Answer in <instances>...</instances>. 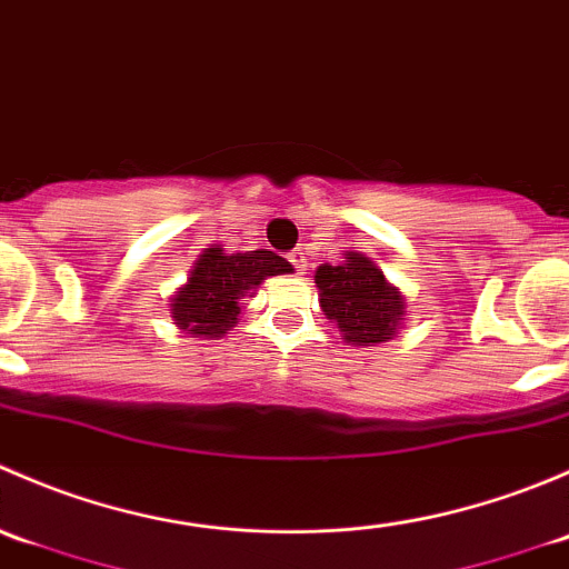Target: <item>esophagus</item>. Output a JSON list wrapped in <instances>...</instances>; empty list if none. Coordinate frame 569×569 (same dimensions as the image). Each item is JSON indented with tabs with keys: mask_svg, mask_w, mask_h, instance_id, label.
Here are the masks:
<instances>
[{
	"mask_svg": "<svg viewBox=\"0 0 569 569\" xmlns=\"http://www.w3.org/2000/svg\"><path fill=\"white\" fill-rule=\"evenodd\" d=\"M289 261H291V267L297 269V272H306V267H308V256L302 250H291L289 252Z\"/></svg>",
	"mask_w": 569,
	"mask_h": 569,
	"instance_id": "34e87169",
	"label": "esophagus"
}]
</instances>
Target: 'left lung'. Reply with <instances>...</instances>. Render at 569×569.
<instances>
[{"mask_svg":"<svg viewBox=\"0 0 569 569\" xmlns=\"http://www.w3.org/2000/svg\"><path fill=\"white\" fill-rule=\"evenodd\" d=\"M319 302L349 343L375 347L388 341L405 313V300L386 280V274L360 252H347L341 267L317 269Z\"/></svg>","mask_w":569,"mask_h":569,"instance_id":"left-lung-1","label":"left lung"}]
</instances>
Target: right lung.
<instances>
[{
	"instance_id": "obj_1",
	"label": "right lung",
	"mask_w": 569,
	"mask_h": 569,
	"mask_svg": "<svg viewBox=\"0 0 569 569\" xmlns=\"http://www.w3.org/2000/svg\"><path fill=\"white\" fill-rule=\"evenodd\" d=\"M283 272H291V263L272 250L228 256L222 248H209L194 263L187 286L170 300V313L181 330L217 338L237 325L242 300L258 289L263 278Z\"/></svg>"
}]
</instances>
